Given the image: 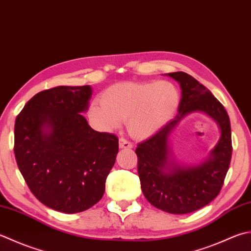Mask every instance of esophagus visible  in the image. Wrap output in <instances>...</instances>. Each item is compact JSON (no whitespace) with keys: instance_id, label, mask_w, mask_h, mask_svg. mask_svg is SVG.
<instances>
[{"instance_id":"obj_1","label":"esophagus","mask_w":251,"mask_h":251,"mask_svg":"<svg viewBox=\"0 0 251 251\" xmlns=\"http://www.w3.org/2000/svg\"><path fill=\"white\" fill-rule=\"evenodd\" d=\"M119 145H120L121 149H131L132 148V145L130 144L128 140H126L125 138H121Z\"/></svg>"}]
</instances>
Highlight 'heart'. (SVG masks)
<instances>
[{
	"mask_svg": "<svg viewBox=\"0 0 251 251\" xmlns=\"http://www.w3.org/2000/svg\"><path fill=\"white\" fill-rule=\"evenodd\" d=\"M179 92L173 83L160 81H122L101 93L100 102H92L89 116L98 128H117L127 121V129L136 139L156 134L174 116Z\"/></svg>",
	"mask_w": 251,
	"mask_h": 251,
	"instance_id": "heart-1",
	"label": "heart"
}]
</instances>
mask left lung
Listing matches in <instances>:
<instances>
[{
  "instance_id": "8db88e82",
  "label": "left lung",
  "mask_w": 251,
  "mask_h": 251,
  "mask_svg": "<svg viewBox=\"0 0 251 251\" xmlns=\"http://www.w3.org/2000/svg\"><path fill=\"white\" fill-rule=\"evenodd\" d=\"M178 81L181 99L178 115L149 139L137 146L141 190L149 202L165 212L186 214L210 203L219 195L232 158V135L226 110L193 76L169 73ZM193 111H202L217 123L221 136L207 160L198 166H179L170 155L169 136L179 121Z\"/></svg>"
}]
</instances>
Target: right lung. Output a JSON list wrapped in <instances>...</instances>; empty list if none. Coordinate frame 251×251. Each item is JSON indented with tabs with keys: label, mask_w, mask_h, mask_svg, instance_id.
Listing matches in <instances>:
<instances>
[{
	"label": "right lung",
	"mask_w": 251,
	"mask_h": 251,
	"mask_svg": "<svg viewBox=\"0 0 251 251\" xmlns=\"http://www.w3.org/2000/svg\"><path fill=\"white\" fill-rule=\"evenodd\" d=\"M90 86H58L37 93L15 122L14 153L40 202L77 213L99 202L119 152V138L93 130L81 115Z\"/></svg>",
	"instance_id": "1"
}]
</instances>
